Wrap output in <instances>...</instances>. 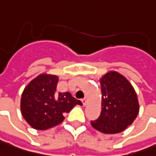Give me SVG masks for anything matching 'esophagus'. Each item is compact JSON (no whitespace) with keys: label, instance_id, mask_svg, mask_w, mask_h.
<instances>
[{"label":"esophagus","instance_id":"esophagus-1","mask_svg":"<svg viewBox=\"0 0 156 156\" xmlns=\"http://www.w3.org/2000/svg\"><path fill=\"white\" fill-rule=\"evenodd\" d=\"M81 101H82V104H83V106H86V105H87V97H84L83 99H81Z\"/></svg>","mask_w":156,"mask_h":156}]
</instances>
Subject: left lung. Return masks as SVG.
I'll return each instance as SVG.
<instances>
[{
	"label": "left lung",
	"mask_w": 156,
	"mask_h": 156,
	"mask_svg": "<svg viewBox=\"0 0 156 156\" xmlns=\"http://www.w3.org/2000/svg\"><path fill=\"white\" fill-rule=\"evenodd\" d=\"M101 112L91 122L94 129L104 134H117L131 125L139 113V101L132 84L116 71H109L100 79Z\"/></svg>",
	"instance_id": "obj_1"
}]
</instances>
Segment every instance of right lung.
<instances>
[{
  "instance_id": "obj_1",
  "label": "right lung",
  "mask_w": 156,
  "mask_h": 156,
  "mask_svg": "<svg viewBox=\"0 0 156 156\" xmlns=\"http://www.w3.org/2000/svg\"><path fill=\"white\" fill-rule=\"evenodd\" d=\"M57 75L41 74L24 88L21 98V115L33 129L46 130L64 120L75 105H82L69 92L57 94Z\"/></svg>"
}]
</instances>
